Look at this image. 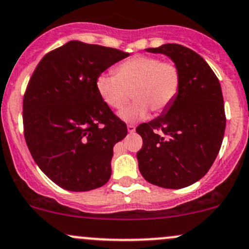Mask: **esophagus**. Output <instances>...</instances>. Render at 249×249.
<instances>
[{
    "mask_svg": "<svg viewBox=\"0 0 249 249\" xmlns=\"http://www.w3.org/2000/svg\"><path fill=\"white\" fill-rule=\"evenodd\" d=\"M135 130H136V127H135V125H132V124H129L127 125V131H129V132H135Z\"/></svg>",
    "mask_w": 249,
    "mask_h": 249,
    "instance_id": "esophagus-1",
    "label": "esophagus"
}]
</instances>
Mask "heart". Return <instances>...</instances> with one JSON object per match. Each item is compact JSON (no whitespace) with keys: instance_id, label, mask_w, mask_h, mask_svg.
<instances>
[{"instance_id":"b5f03b06","label":"heart","mask_w":249,"mask_h":249,"mask_svg":"<svg viewBox=\"0 0 249 249\" xmlns=\"http://www.w3.org/2000/svg\"><path fill=\"white\" fill-rule=\"evenodd\" d=\"M102 99L114 110L129 100L130 106L119 113L125 122L145 118L149 110L160 114L173 105L182 87V71L175 61H163L156 55H135L114 67L113 73H102L95 80Z\"/></svg>"}]
</instances>
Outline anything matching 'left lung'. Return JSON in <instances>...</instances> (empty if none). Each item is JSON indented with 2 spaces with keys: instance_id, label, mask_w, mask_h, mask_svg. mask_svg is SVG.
<instances>
[{
  "instance_id": "1",
  "label": "left lung",
  "mask_w": 249,
  "mask_h": 249,
  "mask_svg": "<svg viewBox=\"0 0 249 249\" xmlns=\"http://www.w3.org/2000/svg\"><path fill=\"white\" fill-rule=\"evenodd\" d=\"M147 52L165 54L178 65L182 87L164 113L136 129L143 138L138 168L151 184L181 189L208 173L220 151L226 129L221 85L193 49L166 43Z\"/></svg>"
}]
</instances>
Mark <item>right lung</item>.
<instances>
[{"mask_svg": "<svg viewBox=\"0 0 249 249\" xmlns=\"http://www.w3.org/2000/svg\"><path fill=\"white\" fill-rule=\"evenodd\" d=\"M126 52L70 41L48 52L23 95V135L35 163L70 191L102 187L111 177L114 144L127 135L95 87L98 75Z\"/></svg>", "mask_w": 249, "mask_h": 249, "instance_id": "1", "label": "right lung"}]
</instances>
